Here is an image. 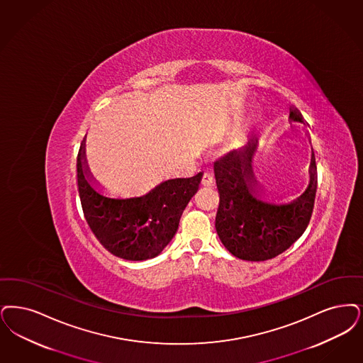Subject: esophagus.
Instances as JSON below:
<instances>
[{
    "instance_id": "obj_1",
    "label": "esophagus",
    "mask_w": 363,
    "mask_h": 363,
    "mask_svg": "<svg viewBox=\"0 0 363 363\" xmlns=\"http://www.w3.org/2000/svg\"><path fill=\"white\" fill-rule=\"evenodd\" d=\"M213 182H215L213 175L211 174V173H205V174H203V181H201V184H203V186H212Z\"/></svg>"
}]
</instances>
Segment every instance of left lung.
<instances>
[{
  "mask_svg": "<svg viewBox=\"0 0 363 363\" xmlns=\"http://www.w3.org/2000/svg\"><path fill=\"white\" fill-rule=\"evenodd\" d=\"M289 121L303 123L297 111L289 112ZM258 138L215 163V178L220 194L216 231L224 247L243 261L272 259L288 250L304 233L313 212L318 172L312 150L309 184L289 203L285 196L266 191L254 173ZM270 194L271 200L266 199Z\"/></svg>",
  "mask_w": 363,
  "mask_h": 363,
  "instance_id": "left-lung-1",
  "label": "left lung"
}]
</instances>
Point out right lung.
<instances>
[{
  "instance_id": "obj_1",
  "label": "right lung",
  "mask_w": 363,
  "mask_h": 363,
  "mask_svg": "<svg viewBox=\"0 0 363 363\" xmlns=\"http://www.w3.org/2000/svg\"><path fill=\"white\" fill-rule=\"evenodd\" d=\"M85 142L77 158V179L84 215L102 246L118 258L145 261L160 255L179 225V218L197 193L203 173L162 181L139 197H109L90 173Z\"/></svg>"
}]
</instances>
